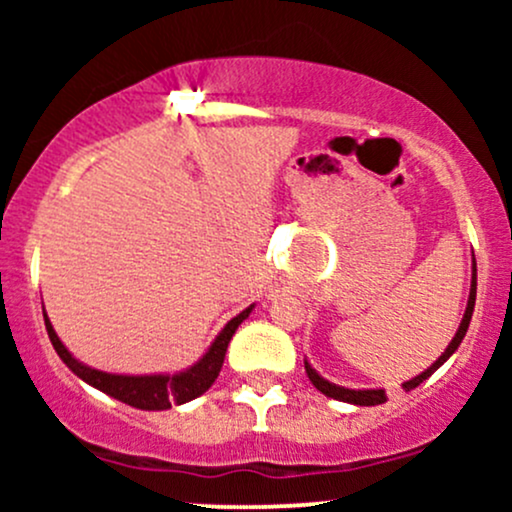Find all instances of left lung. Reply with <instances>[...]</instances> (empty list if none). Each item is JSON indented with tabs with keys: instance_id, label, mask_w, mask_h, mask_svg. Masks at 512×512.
Listing matches in <instances>:
<instances>
[{
	"instance_id": "left-lung-1",
	"label": "left lung",
	"mask_w": 512,
	"mask_h": 512,
	"mask_svg": "<svg viewBox=\"0 0 512 512\" xmlns=\"http://www.w3.org/2000/svg\"><path fill=\"white\" fill-rule=\"evenodd\" d=\"M474 301H477V262H472V289H469V301H467V310H464V317H462V322H460V327H457V332H455V337H452V342L448 344V349L443 351V354L438 356V361L433 363L431 368H426L424 373L421 375H416V378H411V380H407V383H404L402 387L404 390H414V387H419L421 383H424L426 378H431L433 373H436V370L443 366L445 361H448V358L455 354L457 351V346L462 344V339H464V334H467V327H469V320H472V313H474ZM305 373H308V378H310V383H313L317 390L322 392V395H327V397H332V399H339V402H349V404H358V407H375V404H385L387 402V395H385V390H349V387H342V385H334V383H330V380H325L322 378L320 373H317V370L310 366L308 361H305Z\"/></svg>"
}]
</instances>
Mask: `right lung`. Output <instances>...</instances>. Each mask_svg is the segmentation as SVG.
<instances>
[{"mask_svg":"<svg viewBox=\"0 0 512 512\" xmlns=\"http://www.w3.org/2000/svg\"><path fill=\"white\" fill-rule=\"evenodd\" d=\"M252 308H255V305L245 308L243 313L233 317V320L223 327L219 337L214 339V344L209 346L207 354L199 358L195 366L180 370V373L175 375H115L86 366V363L76 361V358L69 354L67 346L60 342L57 332L52 330V322L48 313H45V308L43 317L45 330H48V337L52 346H55L57 356H60L62 361L67 363V368L72 370L74 375H79L84 383L105 392V395L120 399V402L129 404V407H137L144 411H163L173 407V404H185L190 402V399L204 395V392L214 385V380L219 378L221 373L223 358H226L228 342H231V337L236 334L240 322L248 320Z\"/></svg>","mask_w":512,"mask_h":512,"instance_id":"add662e5","label":"right lung"}]
</instances>
